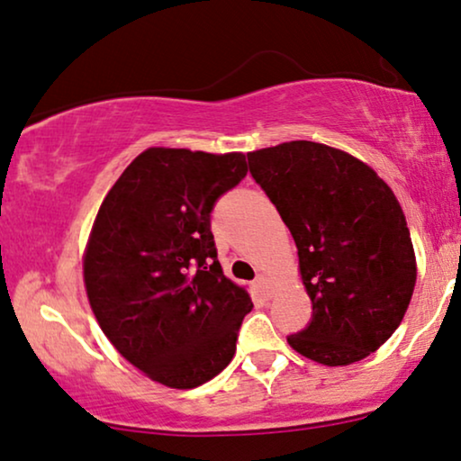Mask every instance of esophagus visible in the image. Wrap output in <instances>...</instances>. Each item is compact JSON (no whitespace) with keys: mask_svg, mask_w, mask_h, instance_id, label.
<instances>
[{"mask_svg":"<svg viewBox=\"0 0 461 461\" xmlns=\"http://www.w3.org/2000/svg\"><path fill=\"white\" fill-rule=\"evenodd\" d=\"M256 287H258V292L264 295V298H270V294H273V283H270L268 275H264V273L256 276Z\"/></svg>","mask_w":461,"mask_h":461,"instance_id":"34e87169","label":"esophagus"}]
</instances>
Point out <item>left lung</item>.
<instances>
[{"mask_svg":"<svg viewBox=\"0 0 461 461\" xmlns=\"http://www.w3.org/2000/svg\"><path fill=\"white\" fill-rule=\"evenodd\" d=\"M248 161L292 232L312 302L311 323L289 346L327 367L369 357L401 325L418 276L393 188L367 163L321 142H283Z\"/></svg>","mask_w":461,"mask_h":461,"instance_id":"1","label":"left lung"}]
</instances>
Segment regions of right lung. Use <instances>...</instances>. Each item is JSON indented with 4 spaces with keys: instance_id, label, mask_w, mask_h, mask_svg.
<instances>
[{
    "instance_id": "1",
    "label": "right lung",
    "mask_w": 461,
    "mask_h": 461,
    "mask_svg": "<svg viewBox=\"0 0 461 461\" xmlns=\"http://www.w3.org/2000/svg\"><path fill=\"white\" fill-rule=\"evenodd\" d=\"M245 174L243 153L150 147L94 220L84 254L94 317L119 355L163 386L216 377L254 308L248 289L222 273L210 229L213 203Z\"/></svg>"
}]
</instances>
